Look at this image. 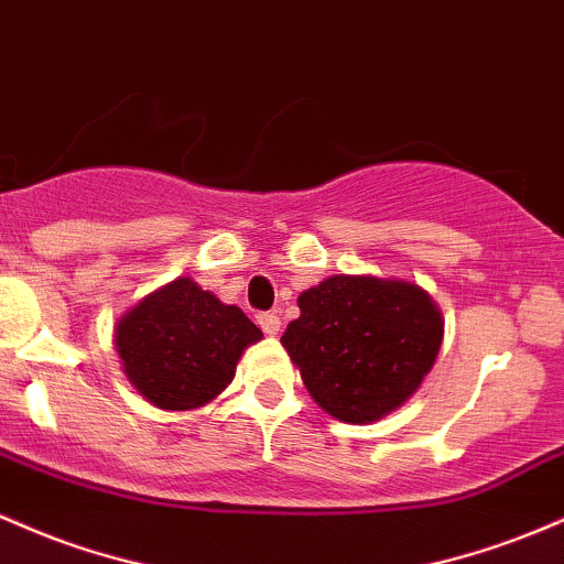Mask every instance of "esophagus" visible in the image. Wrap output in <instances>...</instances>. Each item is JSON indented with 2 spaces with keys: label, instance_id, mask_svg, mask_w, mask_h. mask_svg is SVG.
<instances>
[{
  "label": "esophagus",
  "instance_id": "esophagus-1",
  "mask_svg": "<svg viewBox=\"0 0 564 564\" xmlns=\"http://www.w3.org/2000/svg\"><path fill=\"white\" fill-rule=\"evenodd\" d=\"M257 324L262 326V332L270 334V337H275V334L281 332V318H278L275 313H259Z\"/></svg>",
  "mask_w": 564,
  "mask_h": 564
}]
</instances>
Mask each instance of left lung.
Here are the masks:
<instances>
[{
	"instance_id": "left-lung-1",
	"label": "left lung",
	"mask_w": 564,
	"mask_h": 564,
	"mask_svg": "<svg viewBox=\"0 0 564 564\" xmlns=\"http://www.w3.org/2000/svg\"><path fill=\"white\" fill-rule=\"evenodd\" d=\"M296 305L300 318L281 343L315 404L343 423H375L399 410L442 348V313L417 283L332 275Z\"/></svg>"
}]
</instances>
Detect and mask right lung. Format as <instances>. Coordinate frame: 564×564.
I'll use <instances>...</instances> for the list:
<instances>
[{"mask_svg":"<svg viewBox=\"0 0 564 564\" xmlns=\"http://www.w3.org/2000/svg\"><path fill=\"white\" fill-rule=\"evenodd\" d=\"M262 332L235 305L176 278L131 307L115 329V348L131 386L160 410L208 404L232 382L235 367Z\"/></svg>","mask_w":564,"mask_h":564,"instance_id":"obj_1","label":"right lung"}]
</instances>
